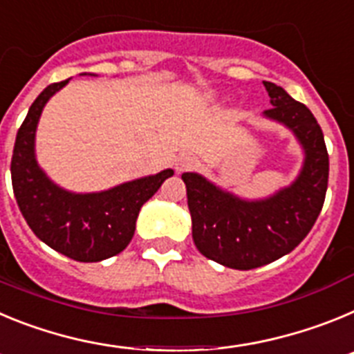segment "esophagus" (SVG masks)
<instances>
[{"mask_svg":"<svg viewBox=\"0 0 354 354\" xmlns=\"http://www.w3.org/2000/svg\"><path fill=\"white\" fill-rule=\"evenodd\" d=\"M198 165V159L192 154H183L179 158L175 159V170L177 171H186V170H193V168Z\"/></svg>","mask_w":354,"mask_h":354,"instance_id":"esophagus-1","label":"esophagus"}]
</instances>
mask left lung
Segmentation results:
<instances>
[{
    "instance_id": "8db88e82",
    "label": "left lung",
    "mask_w": 354,
    "mask_h": 354,
    "mask_svg": "<svg viewBox=\"0 0 354 354\" xmlns=\"http://www.w3.org/2000/svg\"><path fill=\"white\" fill-rule=\"evenodd\" d=\"M264 86L273 106L264 117L292 131L305 152L296 180L268 198L246 200L202 175L183 174L195 246L232 270L261 268L292 252L314 227L326 196L330 161L321 126L282 86L270 81Z\"/></svg>"
}]
</instances>
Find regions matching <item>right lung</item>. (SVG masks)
<instances>
[{
  "label": "right lung",
  "mask_w": 354,
  "mask_h": 354,
  "mask_svg": "<svg viewBox=\"0 0 354 354\" xmlns=\"http://www.w3.org/2000/svg\"><path fill=\"white\" fill-rule=\"evenodd\" d=\"M67 83L68 80L49 84L28 109L15 136L12 187L24 220L40 241L77 262H99L129 245L140 209L174 170L99 193H72L56 186L37 162L35 133L46 102Z\"/></svg>",
  "instance_id": "1"
}]
</instances>
